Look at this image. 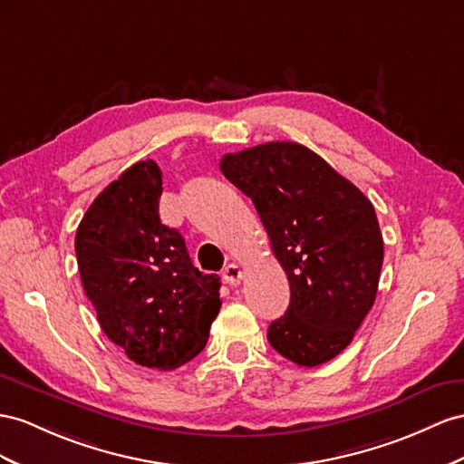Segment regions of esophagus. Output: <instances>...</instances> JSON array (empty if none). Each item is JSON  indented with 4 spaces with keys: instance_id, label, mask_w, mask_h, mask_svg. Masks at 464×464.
I'll list each match as a JSON object with an SVG mask.
<instances>
[{
    "instance_id": "obj_1",
    "label": "esophagus",
    "mask_w": 464,
    "mask_h": 464,
    "mask_svg": "<svg viewBox=\"0 0 464 464\" xmlns=\"http://www.w3.org/2000/svg\"><path fill=\"white\" fill-rule=\"evenodd\" d=\"M223 280L225 284H229V286H239L241 280H243V270L239 265H229L225 266L223 270Z\"/></svg>"
}]
</instances>
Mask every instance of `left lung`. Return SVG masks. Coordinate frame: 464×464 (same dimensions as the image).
<instances>
[{"label":"left lung","instance_id":"left-lung-1","mask_svg":"<svg viewBox=\"0 0 464 464\" xmlns=\"http://www.w3.org/2000/svg\"><path fill=\"white\" fill-rule=\"evenodd\" d=\"M219 169L253 199L290 282L272 349L300 366L335 359L376 300L384 241L371 199L300 142L229 152Z\"/></svg>","mask_w":464,"mask_h":464}]
</instances>
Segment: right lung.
<instances>
[{
	"mask_svg": "<svg viewBox=\"0 0 464 464\" xmlns=\"http://www.w3.org/2000/svg\"><path fill=\"white\" fill-rule=\"evenodd\" d=\"M160 194L159 164L135 162L93 199L74 246L103 334L137 364L172 371L204 351L221 282L199 272L180 231L160 221Z\"/></svg>",
	"mask_w": 464,
	"mask_h": 464,
	"instance_id": "1",
	"label": "right lung"
}]
</instances>
